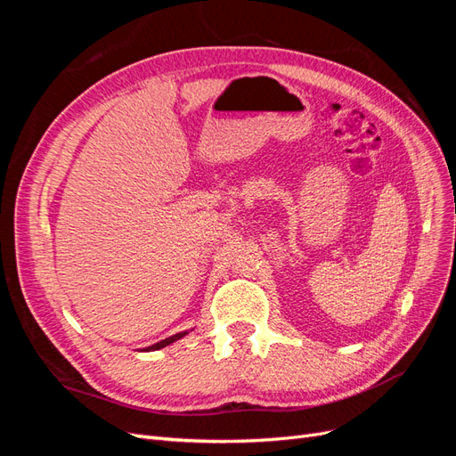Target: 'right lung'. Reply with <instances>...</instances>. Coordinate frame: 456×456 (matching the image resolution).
<instances>
[{"label":"right lung","instance_id":"1","mask_svg":"<svg viewBox=\"0 0 456 456\" xmlns=\"http://www.w3.org/2000/svg\"><path fill=\"white\" fill-rule=\"evenodd\" d=\"M186 335H188V330H183V333H176V335H173V337H169V338H165V340H159V342H156V344H151V346L146 348V352L161 350V348H165V346H169V344H173L175 340H181V338L186 337Z\"/></svg>","mask_w":456,"mask_h":456}]
</instances>
